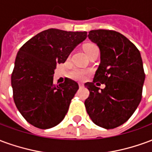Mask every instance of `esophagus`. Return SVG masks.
I'll list each match as a JSON object with an SVG mask.
<instances>
[{
	"label": "esophagus",
	"mask_w": 152,
	"mask_h": 152,
	"mask_svg": "<svg viewBox=\"0 0 152 152\" xmlns=\"http://www.w3.org/2000/svg\"><path fill=\"white\" fill-rule=\"evenodd\" d=\"M83 86H84V85H83V84H79V87H80V88H82Z\"/></svg>",
	"instance_id": "1"
}]
</instances>
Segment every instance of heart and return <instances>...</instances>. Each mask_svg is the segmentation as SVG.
I'll return each instance as SVG.
<instances>
[{
  "instance_id": "1",
  "label": "heart",
  "mask_w": 152,
  "mask_h": 152,
  "mask_svg": "<svg viewBox=\"0 0 152 152\" xmlns=\"http://www.w3.org/2000/svg\"><path fill=\"white\" fill-rule=\"evenodd\" d=\"M98 48L97 45H95L94 44L89 43L85 45V51L86 52V53H88L89 51H91L94 49H96ZM88 72L86 70L84 69H79V68H74V69L71 72V76L72 77L73 79L77 80H82L86 77V75H87Z\"/></svg>"
}]
</instances>
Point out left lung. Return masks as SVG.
Segmentation results:
<instances>
[{
	"mask_svg": "<svg viewBox=\"0 0 152 152\" xmlns=\"http://www.w3.org/2000/svg\"><path fill=\"white\" fill-rule=\"evenodd\" d=\"M88 37L100 50V64L93 82L85 84L89 96L85 101L92 121L107 129L125 123L142 99L145 80L142 60L137 47L112 30H92ZM105 83L99 91L96 85Z\"/></svg>",
	"mask_w": 152,
	"mask_h": 152,
	"instance_id": "1",
	"label": "left lung"
}]
</instances>
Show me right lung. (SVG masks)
<instances>
[{
    "instance_id": "1",
    "label": "right lung",
    "mask_w": 152,
    "mask_h": 152,
    "mask_svg": "<svg viewBox=\"0 0 152 152\" xmlns=\"http://www.w3.org/2000/svg\"><path fill=\"white\" fill-rule=\"evenodd\" d=\"M86 37V31L50 28L36 35L19 49L11 86L15 105L29 124L46 129L64 119L79 86L68 78L55 86L54 69L58 63H65Z\"/></svg>"
}]
</instances>
